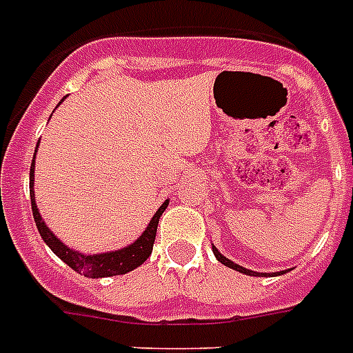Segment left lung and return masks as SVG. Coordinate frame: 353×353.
<instances>
[{
  "mask_svg": "<svg viewBox=\"0 0 353 353\" xmlns=\"http://www.w3.org/2000/svg\"><path fill=\"white\" fill-rule=\"evenodd\" d=\"M212 251H214V256L218 258V262H221V263H223V265H227V268L234 269V271H240V273H243V274H251V276H260V274H263V276H265V274H269V273H256V271H251V269L241 268V265H238V263L231 262L229 258L223 256V254H221V252L218 251V249H216L214 245H212ZM282 273H284V271H280V273H274V274H282Z\"/></svg>",
  "mask_w": 353,
  "mask_h": 353,
  "instance_id": "8db88e82",
  "label": "left lung"
}]
</instances>
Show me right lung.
<instances>
[{"instance_id": "obj_1", "label": "right lung", "mask_w": 353, "mask_h": 353, "mask_svg": "<svg viewBox=\"0 0 353 353\" xmlns=\"http://www.w3.org/2000/svg\"><path fill=\"white\" fill-rule=\"evenodd\" d=\"M38 148V146H36ZM32 185H34V157H32V165H30V176H29V188H30V207H32V216H34L36 227L38 232L41 234L43 241L51 247V251L57 254L60 260L68 263L69 268L74 269L77 273L84 274L88 279H102V276H115V274H124L132 269L143 265L148 256L152 254L155 241V232H157V223H159L161 214L165 212L168 207V199L161 205L154 218L150 220L148 227L143 234L139 236L137 240L133 241L132 245L122 247L119 251L101 252V254H82L68 245H63L62 241L58 240L52 231L46 225V221L41 220L40 210L36 207L34 192H32Z\"/></svg>"}]
</instances>
